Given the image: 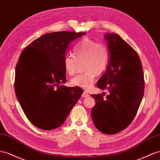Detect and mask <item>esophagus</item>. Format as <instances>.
I'll return each instance as SVG.
<instances>
[{
	"mask_svg": "<svg viewBox=\"0 0 160 160\" xmlns=\"http://www.w3.org/2000/svg\"><path fill=\"white\" fill-rule=\"evenodd\" d=\"M88 97H90V95L88 93H87V92H85V91L82 93V98H87Z\"/></svg>",
	"mask_w": 160,
	"mask_h": 160,
	"instance_id": "1",
	"label": "esophagus"
}]
</instances>
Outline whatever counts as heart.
Listing matches in <instances>:
<instances>
[{"label":"heart","instance_id":"b5f03b06","mask_svg":"<svg viewBox=\"0 0 160 160\" xmlns=\"http://www.w3.org/2000/svg\"><path fill=\"white\" fill-rule=\"evenodd\" d=\"M74 55H65L63 66L68 75L72 76L76 72L78 61H82L83 73L77 75L71 80L72 85L85 90L91 88L97 75L103 73L109 61V49L102 42L84 38L74 47Z\"/></svg>","mask_w":160,"mask_h":160}]
</instances>
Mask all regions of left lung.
Wrapping results in <instances>:
<instances>
[{"instance_id": "1", "label": "left lung", "mask_w": 160, "mask_h": 160, "mask_svg": "<svg viewBox=\"0 0 160 160\" xmlns=\"http://www.w3.org/2000/svg\"><path fill=\"white\" fill-rule=\"evenodd\" d=\"M109 48V63L97 86L108 90L103 99L101 94L91 95L96 103L91 116L96 128L106 134L124 130L136 116L144 95L145 81L140 58L134 48L115 33L106 34Z\"/></svg>"}]
</instances>
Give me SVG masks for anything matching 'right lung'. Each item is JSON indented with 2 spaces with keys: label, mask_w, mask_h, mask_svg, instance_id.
I'll return each instance as SVG.
<instances>
[{
  "label": "right lung",
  "mask_w": 160,
  "mask_h": 160,
  "mask_svg": "<svg viewBox=\"0 0 160 160\" xmlns=\"http://www.w3.org/2000/svg\"><path fill=\"white\" fill-rule=\"evenodd\" d=\"M86 32H56L28 44L15 68V92L32 124L51 130L63 124L83 91L68 87L63 58L73 41Z\"/></svg>",
  "instance_id": "add662e5"
}]
</instances>
